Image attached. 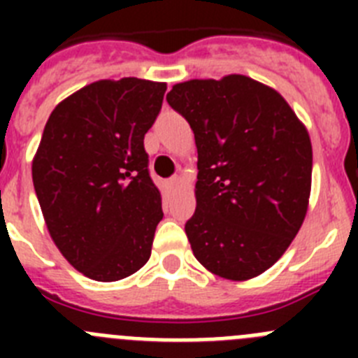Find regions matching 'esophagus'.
Listing matches in <instances>:
<instances>
[{"instance_id": "34e87169", "label": "esophagus", "mask_w": 358, "mask_h": 358, "mask_svg": "<svg viewBox=\"0 0 358 358\" xmlns=\"http://www.w3.org/2000/svg\"><path fill=\"white\" fill-rule=\"evenodd\" d=\"M170 186H172V188H177V186L181 185V177L179 176H173V177H170Z\"/></svg>"}]
</instances>
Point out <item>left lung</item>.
Here are the masks:
<instances>
[{"label": "left lung", "mask_w": 358, "mask_h": 358, "mask_svg": "<svg viewBox=\"0 0 358 358\" xmlns=\"http://www.w3.org/2000/svg\"><path fill=\"white\" fill-rule=\"evenodd\" d=\"M166 102L197 145V208L185 231L210 273L243 281L273 267L305 220L312 143L273 87L243 75L176 84Z\"/></svg>", "instance_id": "1"}]
</instances>
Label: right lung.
I'll return each mask as SVG.
<instances>
[{
	"mask_svg": "<svg viewBox=\"0 0 358 358\" xmlns=\"http://www.w3.org/2000/svg\"><path fill=\"white\" fill-rule=\"evenodd\" d=\"M164 91V82L134 77L93 82L44 127L31 163L36 195L59 251L94 281L123 280L150 258L163 210L143 140Z\"/></svg>",
	"mask_w": 358,
	"mask_h": 358,
	"instance_id": "add662e5",
	"label": "right lung"
}]
</instances>
